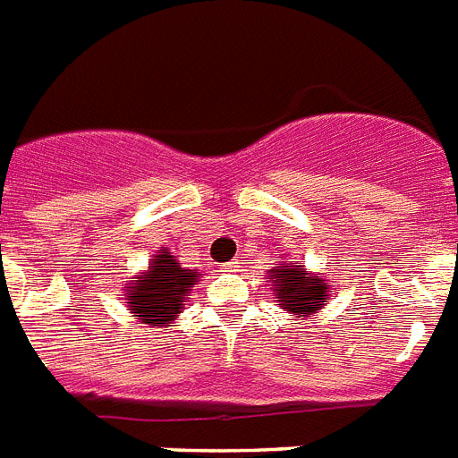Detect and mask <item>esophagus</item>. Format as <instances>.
<instances>
[{
    "label": "esophagus",
    "instance_id": "obj_1",
    "mask_svg": "<svg viewBox=\"0 0 458 458\" xmlns=\"http://www.w3.org/2000/svg\"><path fill=\"white\" fill-rule=\"evenodd\" d=\"M225 271H226V273L236 271V261H229V264H226V267H225Z\"/></svg>",
    "mask_w": 458,
    "mask_h": 458
}]
</instances>
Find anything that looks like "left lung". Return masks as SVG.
Returning <instances> with one entry per match:
<instances>
[{
	"instance_id": "left-lung-1",
	"label": "left lung",
	"mask_w": 458,
	"mask_h": 458,
	"mask_svg": "<svg viewBox=\"0 0 458 458\" xmlns=\"http://www.w3.org/2000/svg\"><path fill=\"white\" fill-rule=\"evenodd\" d=\"M267 283L271 287L273 303L299 319L312 318L322 310L335 287L324 277V273L308 271L301 264H289L283 261V257L276 267L268 268Z\"/></svg>"
}]
</instances>
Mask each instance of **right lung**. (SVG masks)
<instances>
[{
  "mask_svg": "<svg viewBox=\"0 0 458 458\" xmlns=\"http://www.w3.org/2000/svg\"><path fill=\"white\" fill-rule=\"evenodd\" d=\"M197 268L181 267L169 248H159L148 267L124 284V303L139 324L166 329L187 306L191 287L199 283Z\"/></svg>",
  "mask_w": 458,
  "mask_h": 458,
  "instance_id": "add662e5",
  "label": "right lung"
}]
</instances>
